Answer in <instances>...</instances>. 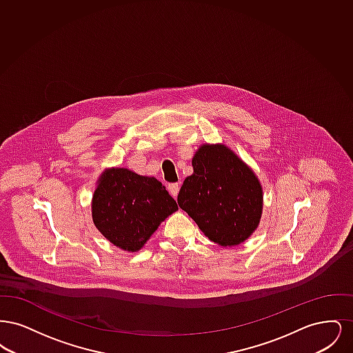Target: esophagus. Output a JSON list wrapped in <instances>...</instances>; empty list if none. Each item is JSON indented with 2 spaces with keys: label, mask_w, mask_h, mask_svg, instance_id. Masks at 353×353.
<instances>
[{
  "label": "esophagus",
  "mask_w": 353,
  "mask_h": 353,
  "mask_svg": "<svg viewBox=\"0 0 353 353\" xmlns=\"http://www.w3.org/2000/svg\"><path fill=\"white\" fill-rule=\"evenodd\" d=\"M169 193L173 196V197H177L179 194V190H180V184L179 183H173V184L168 185Z\"/></svg>",
  "instance_id": "esophagus-1"
}]
</instances>
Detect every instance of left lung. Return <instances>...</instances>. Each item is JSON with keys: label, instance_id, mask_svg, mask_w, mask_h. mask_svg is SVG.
Segmentation results:
<instances>
[{"label": "left lung", "instance_id": "obj_1", "mask_svg": "<svg viewBox=\"0 0 353 353\" xmlns=\"http://www.w3.org/2000/svg\"><path fill=\"white\" fill-rule=\"evenodd\" d=\"M193 173L184 180L179 206L202 233L221 246L245 242L258 228L263 192L255 176L223 144H203L192 159Z\"/></svg>", "mask_w": 353, "mask_h": 353}]
</instances>
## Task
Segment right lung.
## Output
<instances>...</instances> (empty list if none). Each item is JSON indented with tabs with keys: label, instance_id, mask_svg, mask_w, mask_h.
Segmentation results:
<instances>
[{
	"label": "right lung",
	"instance_id": "obj_1",
	"mask_svg": "<svg viewBox=\"0 0 353 353\" xmlns=\"http://www.w3.org/2000/svg\"><path fill=\"white\" fill-rule=\"evenodd\" d=\"M179 209L165 186L154 177L127 168L105 169L92 196V221L111 243L137 252Z\"/></svg>",
	"mask_w": 353,
	"mask_h": 353
}]
</instances>
